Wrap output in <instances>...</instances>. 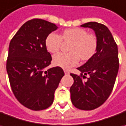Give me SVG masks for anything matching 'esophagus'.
<instances>
[{
  "mask_svg": "<svg viewBox=\"0 0 126 126\" xmlns=\"http://www.w3.org/2000/svg\"><path fill=\"white\" fill-rule=\"evenodd\" d=\"M64 74H66V75L69 74V72L68 70H64Z\"/></svg>",
  "mask_w": 126,
  "mask_h": 126,
  "instance_id": "1",
  "label": "esophagus"
}]
</instances>
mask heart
Segmentation results:
<instances>
[{
  "instance_id": "1",
  "label": "heart",
  "mask_w": 126,
  "mask_h": 126,
  "mask_svg": "<svg viewBox=\"0 0 126 126\" xmlns=\"http://www.w3.org/2000/svg\"><path fill=\"white\" fill-rule=\"evenodd\" d=\"M71 43L69 53H59L53 57V64L63 69H69L78 64L79 59L87 62L94 56L97 50V39L94 35L88 34L84 29L74 28L64 30L60 36L52 32L45 39V47L51 53H57L62 42Z\"/></svg>"
}]
</instances>
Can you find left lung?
I'll use <instances>...</instances> for the list:
<instances>
[{
  "instance_id": "obj_1",
  "label": "left lung",
  "mask_w": 126,
  "mask_h": 126,
  "mask_svg": "<svg viewBox=\"0 0 126 126\" xmlns=\"http://www.w3.org/2000/svg\"><path fill=\"white\" fill-rule=\"evenodd\" d=\"M92 29L97 39V50L91 60L77 69L80 76L71 74L74 84L70 88L73 105L81 110H94L104 104L110 96L118 68L116 43L109 28L103 24L89 22L81 25ZM86 75H89L87 78ZM86 78L87 79L83 80Z\"/></svg>"
}]
</instances>
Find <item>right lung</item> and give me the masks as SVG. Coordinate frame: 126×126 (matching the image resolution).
Instances as JSON below:
<instances>
[{"label":"right lung","mask_w":126,"mask_h":126,"mask_svg":"<svg viewBox=\"0 0 126 126\" xmlns=\"http://www.w3.org/2000/svg\"><path fill=\"white\" fill-rule=\"evenodd\" d=\"M58 27L41 19L24 23L10 42L6 69L16 98L31 110L46 109L53 103L54 91L64 75L63 69L46 70L52 57L45 39Z\"/></svg>","instance_id":"right-lung-1"}]
</instances>
